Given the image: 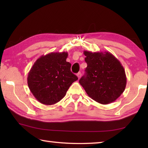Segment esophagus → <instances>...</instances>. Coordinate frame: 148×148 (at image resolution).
<instances>
[{"label": "esophagus", "instance_id": "esophagus-1", "mask_svg": "<svg viewBox=\"0 0 148 148\" xmlns=\"http://www.w3.org/2000/svg\"><path fill=\"white\" fill-rule=\"evenodd\" d=\"M81 76H82V73L81 72H78V73L77 74V77H78V78L79 79L80 78V77H81Z\"/></svg>", "mask_w": 148, "mask_h": 148}]
</instances>
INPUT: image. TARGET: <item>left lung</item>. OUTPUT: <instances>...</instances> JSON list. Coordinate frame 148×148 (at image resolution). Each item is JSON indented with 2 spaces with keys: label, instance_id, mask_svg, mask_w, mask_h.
<instances>
[{
  "label": "left lung",
  "instance_id": "left-lung-1",
  "mask_svg": "<svg viewBox=\"0 0 148 148\" xmlns=\"http://www.w3.org/2000/svg\"><path fill=\"white\" fill-rule=\"evenodd\" d=\"M87 66L79 82L89 97L102 104L114 102L125 91L127 77L121 62L110 52L84 51Z\"/></svg>",
  "mask_w": 148,
  "mask_h": 148
}]
</instances>
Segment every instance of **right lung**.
Returning a JSON list of instances; mask_svg holds the SVG:
<instances>
[{
    "instance_id": "add662e5",
    "label": "right lung",
    "mask_w": 148,
    "mask_h": 148,
    "mask_svg": "<svg viewBox=\"0 0 148 148\" xmlns=\"http://www.w3.org/2000/svg\"><path fill=\"white\" fill-rule=\"evenodd\" d=\"M67 57V52H52L38 58L30 70L27 84L40 103L52 105L59 102L72 84L78 79L71 72Z\"/></svg>"
}]
</instances>
